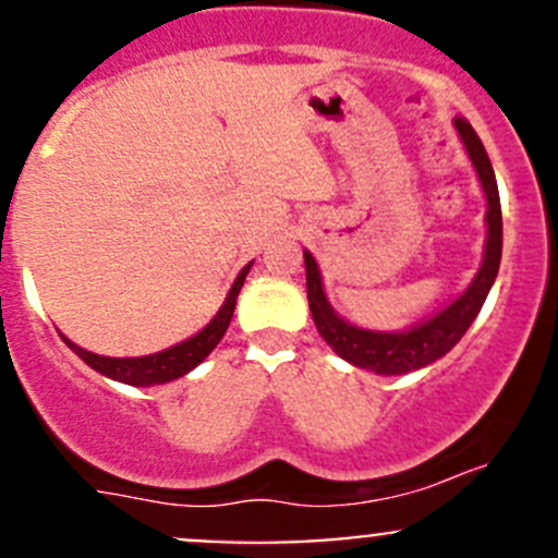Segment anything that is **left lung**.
<instances>
[{
  "label": "left lung",
  "instance_id": "left-lung-1",
  "mask_svg": "<svg viewBox=\"0 0 558 558\" xmlns=\"http://www.w3.org/2000/svg\"><path fill=\"white\" fill-rule=\"evenodd\" d=\"M456 129L461 134L466 154H470L472 165H475L477 178H481L483 191L488 199V238H486V258H483L481 269H477L475 280L470 289L448 305L446 311L437 313L426 324L413 326L410 331H367L356 329V326L345 324L335 311L329 307L324 296V286H320L318 264L311 253H305V272H307V302H311V313L315 320V329L320 331L331 351L342 356L345 362L356 364L362 369H373L378 375H402L413 373V369L426 367V364L437 362L446 356L456 342L464 337L475 315L481 313L483 302H486L488 289H492L494 278L499 272V258H502V205H499V189L497 178H494V167L488 161L486 148H483L481 137L475 129L470 126L466 118H456Z\"/></svg>",
  "mask_w": 558,
  "mask_h": 558
}]
</instances>
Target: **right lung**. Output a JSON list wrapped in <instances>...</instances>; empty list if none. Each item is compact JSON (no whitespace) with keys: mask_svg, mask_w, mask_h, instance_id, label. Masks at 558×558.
Returning a JSON list of instances; mask_svg holds the SVG:
<instances>
[{"mask_svg":"<svg viewBox=\"0 0 558 558\" xmlns=\"http://www.w3.org/2000/svg\"><path fill=\"white\" fill-rule=\"evenodd\" d=\"M247 269H251V264L243 267V272H240L238 280H234V286H232V291H229L223 307L218 311L216 318H213L210 324L199 331V335H194L191 340L180 342V345L167 348V351L154 353V356L110 359V356H97V353H92V351H83L81 345L70 342L66 337H64V342L77 353V356L83 359V362L88 364V367L107 375V378L121 380V384H129V386L167 384V380L180 378V375L191 373V369H194L199 362H205V356H210L213 348H216L218 342H221V337L227 335L229 320H232V315H234V305H238V294L245 283Z\"/></svg>","mask_w":558,"mask_h":558,"instance_id":"add662e5","label":"right lung"}]
</instances>
